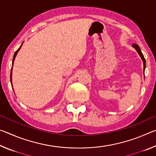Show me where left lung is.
Returning a JSON list of instances; mask_svg holds the SVG:
<instances>
[{"label": "left lung", "mask_w": 156, "mask_h": 156, "mask_svg": "<svg viewBox=\"0 0 156 156\" xmlns=\"http://www.w3.org/2000/svg\"><path fill=\"white\" fill-rule=\"evenodd\" d=\"M132 47H133V48L136 50L137 52H138V54H139V56H140L141 59H142V62H143V65H144L143 70H144V72L145 67H146V61H145L144 57V56H143V54H142V51H141L140 49V47L138 45V44H133V45H132Z\"/></svg>", "instance_id": "1"}]
</instances>
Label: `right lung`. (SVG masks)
Instances as JSON below:
<instances>
[{"label": "right lung", "mask_w": 156, "mask_h": 156, "mask_svg": "<svg viewBox=\"0 0 156 156\" xmlns=\"http://www.w3.org/2000/svg\"><path fill=\"white\" fill-rule=\"evenodd\" d=\"M22 45H23V43H22V44H21L20 45V47H19V48H18V49H17V51L15 52V54H14V57H13V60H12V69H11V73H10V80H11V83L12 84V68H13V65H14V60H15V58H16V55H17V54H18V52L19 51V50H20V49L21 48V47H22Z\"/></svg>", "instance_id": "1"}]
</instances>
